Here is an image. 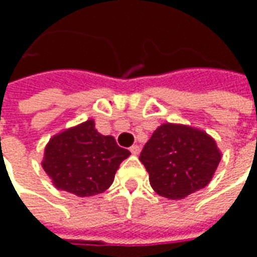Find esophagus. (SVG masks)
<instances>
[{
    "label": "esophagus",
    "mask_w": 257,
    "mask_h": 257,
    "mask_svg": "<svg viewBox=\"0 0 257 257\" xmlns=\"http://www.w3.org/2000/svg\"><path fill=\"white\" fill-rule=\"evenodd\" d=\"M131 153L134 154V156H138L140 153V147L138 145H134L132 147H131Z\"/></svg>",
    "instance_id": "1"
}]
</instances>
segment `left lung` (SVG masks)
Returning <instances> with one entry per match:
<instances>
[{"instance_id":"1","label":"left lung","mask_w":257,"mask_h":257,"mask_svg":"<svg viewBox=\"0 0 257 257\" xmlns=\"http://www.w3.org/2000/svg\"><path fill=\"white\" fill-rule=\"evenodd\" d=\"M221 154L216 142L201 129L162 123L140 153L157 194L182 199L209 183Z\"/></svg>"}]
</instances>
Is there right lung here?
<instances>
[{"instance_id":"obj_1","label":"right lung","mask_w":257,"mask_h":257,"mask_svg":"<svg viewBox=\"0 0 257 257\" xmlns=\"http://www.w3.org/2000/svg\"><path fill=\"white\" fill-rule=\"evenodd\" d=\"M129 156L112 136L99 134L95 121L88 119L49 140L42 168L59 190L90 197L111 186L119 164Z\"/></svg>"}]
</instances>
